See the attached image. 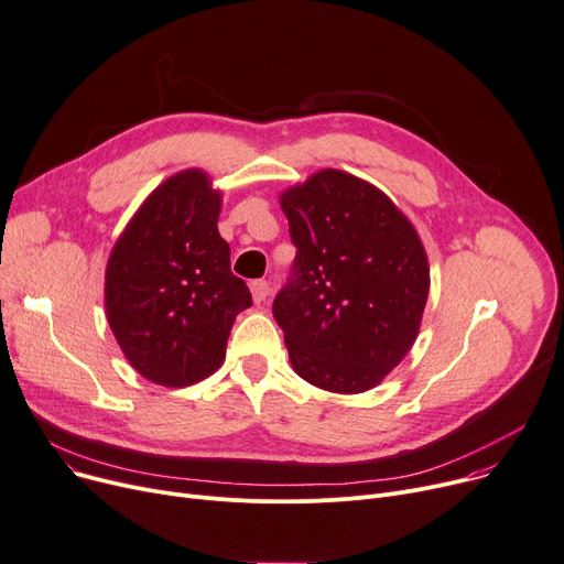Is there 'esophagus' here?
<instances>
[{
	"label": "esophagus",
	"instance_id": "esophagus-1",
	"mask_svg": "<svg viewBox=\"0 0 564 564\" xmlns=\"http://www.w3.org/2000/svg\"><path fill=\"white\" fill-rule=\"evenodd\" d=\"M251 296H253V302L256 304H262L265 302V299L270 296V292H272V288H270V283L268 281H262V279H258V281H251Z\"/></svg>",
	"mask_w": 564,
	"mask_h": 564
}]
</instances>
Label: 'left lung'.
Here are the masks:
<instances>
[{"label": "left lung", "mask_w": 564, "mask_h": 564, "mask_svg": "<svg viewBox=\"0 0 564 564\" xmlns=\"http://www.w3.org/2000/svg\"><path fill=\"white\" fill-rule=\"evenodd\" d=\"M281 208L296 256L272 311L290 362L315 388L371 390L417 340L431 288L424 245L386 193L340 170L288 187Z\"/></svg>", "instance_id": "8db88e82"}]
</instances>
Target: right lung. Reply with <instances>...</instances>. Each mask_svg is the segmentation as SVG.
I'll use <instances>...</instances> for the list:
<instances>
[{
  "label": "right lung",
  "instance_id": "obj_1",
  "mask_svg": "<svg viewBox=\"0 0 564 564\" xmlns=\"http://www.w3.org/2000/svg\"><path fill=\"white\" fill-rule=\"evenodd\" d=\"M221 195L202 170H183L144 199L110 251L106 317L144 377L193 386L224 362L231 326L251 306L217 231Z\"/></svg>",
  "mask_w": 564,
  "mask_h": 564
}]
</instances>
